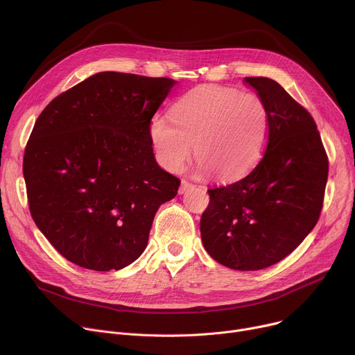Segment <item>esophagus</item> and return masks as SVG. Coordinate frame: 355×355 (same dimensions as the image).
<instances>
[{"label":"esophagus","instance_id":"1","mask_svg":"<svg viewBox=\"0 0 355 355\" xmlns=\"http://www.w3.org/2000/svg\"><path fill=\"white\" fill-rule=\"evenodd\" d=\"M193 185L191 184V182H188V181H185V180H182L181 181V187H180V193H184V192H187L188 189H191Z\"/></svg>","mask_w":355,"mask_h":355}]
</instances>
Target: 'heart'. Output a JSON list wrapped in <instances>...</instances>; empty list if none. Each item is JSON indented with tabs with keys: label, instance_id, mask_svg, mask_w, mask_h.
I'll list each match as a JSON object with an SVG mask.
<instances>
[{
	"label": "heart",
	"instance_id": "obj_1",
	"mask_svg": "<svg viewBox=\"0 0 355 355\" xmlns=\"http://www.w3.org/2000/svg\"><path fill=\"white\" fill-rule=\"evenodd\" d=\"M270 132L268 108L250 92L219 85H199L181 96L173 118L157 115L150 139L159 163L177 173L192 153L202 173L223 181L245 175L261 159Z\"/></svg>",
	"mask_w": 355,
	"mask_h": 355
}]
</instances>
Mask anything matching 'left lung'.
<instances>
[{
	"label": "left lung",
	"instance_id": "obj_1",
	"mask_svg": "<svg viewBox=\"0 0 355 355\" xmlns=\"http://www.w3.org/2000/svg\"><path fill=\"white\" fill-rule=\"evenodd\" d=\"M244 81L268 108L266 153L247 177L208 189L200 237L222 266L256 271L285 259L316 226L329 160L312 115L277 81Z\"/></svg>",
	"mask_w": 355,
	"mask_h": 355
}]
</instances>
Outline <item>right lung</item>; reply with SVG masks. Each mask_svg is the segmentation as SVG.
Masks as SVG:
<instances>
[{
  "mask_svg": "<svg viewBox=\"0 0 355 355\" xmlns=\"http://www.w3.org/2000/svg\"><path fill=\"white\" fill-rule=\"evenodd\" d=\"M177 81L103 71L56 96L24 155L29 211L69 261L121 270L140 257L180 180L160 168L151 118Z\"/></svg>",
  "mask_w": 355,
  "mask_h": 355,
  "instance_id": "obj_1",
  "label": "right lung"
}]
</instances>
